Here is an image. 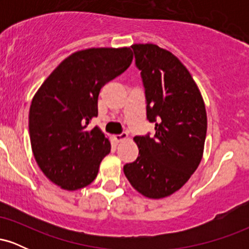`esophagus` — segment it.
Instances as JSON below:
<instances>
[{"instance_id": "obj_1", "label": "esophagus", "mask_w": 249, "mask_h": 249, "mask_svg": "<svg viewBox=\"0 0 249 249\" xmlns=\"http://www.w3.org/2000/svg\"><path fill=\"white\" fill-rule=\"evenodd\" d=\"M128 137V134L126 133V132H122V133H119V134H116L115 136V139L117 142H123V141H125V139H126Z\"/></svg>"}]
</instances>
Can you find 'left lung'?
Wrapping results in <instances>:
<instances>
[{"label":"left lung","mask_w":249,"mask_h":249,"mask_svg":"<svg viewBox=\"0 0 249 249\" xmlns=\"http://www.w3.org/2000/svg\"><path fill=\"white\" fill-rule=\"evenodd\" d=\"M153 137L136 136V161L124 165L130 184L142 196L160 199L181 188L199 166L207 116L204 99L185 65L156 44H133Z\"/></svg>","instance_id":"obj_1"}]
</instances>
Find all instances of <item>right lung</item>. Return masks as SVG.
<instances>
[{"label":"right lung","instance_id":"1","mask_svg":"<svg viewBox=\"0 0 249 249\" xmlns=\"http://www.w3.org/2000/svg\"><path fill=\"white\" fill-rule=\"evenodd\" d=\"M130 48H91L63 61L38 89L29 111L31 148L53 184L76 191L90 185L111 145L101 128H88L98 115V95L132 63Z\"/></svg>","mask_w":249,"mask_h":249}]
</instances>
